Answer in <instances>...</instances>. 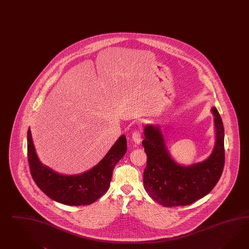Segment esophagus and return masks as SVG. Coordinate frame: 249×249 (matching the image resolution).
<instances>
[{
  "instance_id": "1",
  "label": "esophagus",
  "mask_w": 249,
  "mask_h": 249,
  "mask_svg": "<svg viewBox=\"0 0 249 249\" xmlns=\"http://www.w3.org/2000/svg\"><path fill=\"white\" fill-rule=\"evenodd\" d=\"M131 140L135 144V146H139L142 143V135L139 131H134L131 136Z\"/></svg>"
}]
</instances>
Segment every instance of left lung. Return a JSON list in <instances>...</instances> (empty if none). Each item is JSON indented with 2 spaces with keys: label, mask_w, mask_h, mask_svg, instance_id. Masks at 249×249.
<instances>
[{
  "label": "left lung",
  "mask_w": 249,
  "mask_h": 249,
  "mask_svg": "<svg viewBox=\"0 0 249 249\" xmlns=\"http://www.w3.org/2000/svg\"><path fill=\"white\" fill-rule=\"evenodd\" d=\"M214 116L215 146L203 161L182 165L168 150L160 126L147 124L142 145L148 157L144 188L155 201L164 207L187 206L208 195L221 177L225 164L224 126L216 107Z\"/></svg>",
  "instance_id": "1"
}]
</instances>
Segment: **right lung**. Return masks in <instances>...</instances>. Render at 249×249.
Instances as JSON below:
<instances>
[{
	"instance_id": "right-lung-1",
	"label": "right lung",
	"mask_w": 249,
	"mask_h": 249,
	"mask_svg": "<svg viewBox=\"0 0 249 249\" xmlns=\"http://www.w3.org/2000/svg\"><path fill=\"white\" fill-rule=\"evenodd\" d=\"M27 149L31 174L40 190L54 201L69 206H82L96 201L109 188L113 168L127 151V140L125 135H121L101 161L76 175L58 173L40 161L30 128Z\"/></svg>"
}]
</instances>
